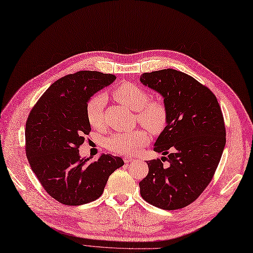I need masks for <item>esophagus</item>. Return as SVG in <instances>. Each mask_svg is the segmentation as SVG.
<instances>
[{
	"instance_id": "obj_1",
	"label": "esophagus",
	"mask_w": 253,
	"mask_h": 253,
	"mask_svg": "<svg viewBox=\"0 0 253 253\" xmlns=\"http://www.w3.org/2000/svg\"><path fill=\"white\" fill-rule=\"evenodd\" d=\"M134 160L133 157H131V156H126V157H124V163L125 164H128V163H130V162H132Z\"/></svg>"
}]
</instances>
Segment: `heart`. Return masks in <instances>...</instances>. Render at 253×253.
Returning <instances> with one entry per match:
<instances>
[{
  "instance_id": "heart-1",
  "label": "heart",
  "mask_w": 253,
  "mask_h": 253,
  "mask_svg": "<svg viewBox=\"0 0 253 253\" xmlns=\"http://www.w3.org/2000/svg\"><path fill=\"white\" fill-rule=\"evenodd\" d=\"M114 97L122 104L136 111V120L152 133H161L169 120L166 103L162 99H150L149 92L142 86L131 82L121 83L114 90ZM107 98L104 95L92 96L86 104V119L95 129L104 126V109ZM149 136L142 129L129 132H118L106 141L110 151L120 154H135L147 145Z\"/></svg>"
}]
</instances>
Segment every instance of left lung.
<instances>
[{
	"label": "left lung",
	"mask_w": 253,
	"mask_h": 253,
	"mask_svg": "<svg viewBox=\"0 0 253 253\" xmlns=\"http://www.w3.org/2000/svg\"><path fill=\"white\" fill-rule=\"evenodd\" d=\"M139 80L161 93L169 111L153 148L168 157L147 162L141 196L156 208L179 210L199 197L217 170L226 143L222 110L209 87L180 71L144 73Z\"/></svg>",
	"instance_id": "1"
}]
</instances>
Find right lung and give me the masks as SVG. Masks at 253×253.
<instances>
[{
  "mask_svg": "<svg viewBox=\"0 0 253 253\" xmlns=\"http://www.w3.org/2000/svg\"><path fill=\"white\" fill-rule=\"evenodd\" d=\"M112 74L80 71L46 89L26 122V155L31 169L52 198L81 205L102 195L108 177L124 165L119 156L102 154L96 162L80 158L79 147L90 132L86 104L115 81Z\"/></svg>",
  "mask_w": 253,
  "mask_h": 253,
  "instance_id": "1",
  "label": "right lung"
}]
</instances>
